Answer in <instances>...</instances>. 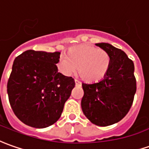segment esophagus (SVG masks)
<instances>
[{"label": "esophagus", "mask_w": 149, "mask_h": 149, "mask_svg": "<svg viewBox=\"0 0 149 149\" xmlns=\"http://www.w3.org/2000/svg\"><path fill=\"white\" fill-rule=\"evenodd\" d=\"M75 84H76V86H81V82L77 80H75Z\"/></svg>", "instance_id": "esophagus-1"}]
</instances>
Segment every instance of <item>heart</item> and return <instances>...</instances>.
Instances as JSON below:
<instances>
[{"label": "heart", "instance_id": "b5f03b06", "mask_svg": "<svg viewBox=\"0 0 149 149\" xmlns=\"http://www.w3.org/2000/svg\"><path fill=\"white\" fill-rule=\"evenodd\" d=\"M58 69L65 76H72L78 68L79 76L87 82H96L104 78L110 67V56L104 49L83 44L71 48L66 56L59 58Z\"/></svg>", "mask_w": 149, "mask_h": 149}]
</instances>
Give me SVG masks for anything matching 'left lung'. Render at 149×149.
I'll use <instances>...</instances> for the list:
<instances>
[{"instance_id": "8db88e82", "label": "left lung", "mask_w": 149, "mask_h": 149, "mask_svg": "<svg viewBox=\"0 0 149 149\" xmlns=\"http://www.w3.org/2000/svg\"><path fill=\"white\" fill-rule=\"evenodd\" d=\"M110 56L109 72L99 82L82 83L81 109L93 124L107 126L120 121L129 112L136 92L133 61L109 43H97Z\"/></svg>"}]
</instances>
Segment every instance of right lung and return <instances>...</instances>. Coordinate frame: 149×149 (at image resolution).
<instances>
[{
  "label": "right lung",
  "mask_w": 149,
  "mask_h": 149,
  "mask_svg": "<svg viewBox=\"0 0 149 149\" xmlns=\"http://www.w3.org/2000/svg\"><path fill=\"white\" fill-rule=\"evenodd\" d=\"M59 57L58 51L29 49L15 58L7 93L13 112L24 124L45 128L61 116L75 81L58 72Z\"/></svg>",
  "instance_id": "1"
}]
</instances>
